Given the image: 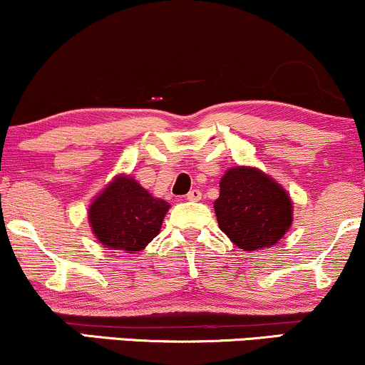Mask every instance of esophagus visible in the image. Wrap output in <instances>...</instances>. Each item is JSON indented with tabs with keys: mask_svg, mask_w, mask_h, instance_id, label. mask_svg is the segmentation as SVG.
Segmentation results:
<instances>
[{
	"mask_svg": "<svg viewBox=\"0 0 365 365\" xmlns=\"http://www.w3.org/2000/svg\"><path fill=\"white\" fill-rule=\"evenodd\" d=\"M187 199L192 200V202H197V200L202 199V192H200L199 188H192V190L187 194Z\"/></svg>",
	"mask_w": 365,
	"mask_h": 365,
	"instance_id": "34e87169",
	"label": "esophagus"
}]
</instances>
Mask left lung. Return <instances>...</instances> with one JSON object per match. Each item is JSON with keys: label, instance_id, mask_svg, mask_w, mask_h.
<instances>
[{"label": "left lung", "instance_id": "left-lung-1", "mask_svg": "<svg viewBox=\"0 0 365 365\" xmlns=\"http://www.w3.org/2000/svg\"><path fill=\"white\" fill-rule=\"evenodd\" d=\"M215 211L221 232L247 252L274 245L292 225V200L284 188L247 166L226 171Z\"/></svg>", "mask_w": 365, "mask_h": 365}]
</instances>
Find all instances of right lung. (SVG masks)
<instances>
[{"instance_id":"right-lung-1","label":"right lung","mask_w":365,"mask_h":365,"mask_svg":"<svg viewBox=\"0 0 365 365\" xmlns=\"http://www.w3.org/2000/svg\"><path fill=\"white\" fill-rule=\"evenodd\" d=\"M168 207L132 177H118L91 204L89 221L104 247L133 254L158 235Z\"/></svg>"}]
</instances>
